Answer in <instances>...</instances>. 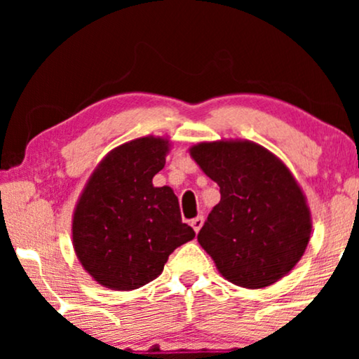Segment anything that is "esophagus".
Segmentation results:
<instances>
[{
  "mask_svg": "<svg viewBox=\"0 0 359 359\" xmlns=\"http://www.w3.org/2000/svg\"><path fill=\"white\" fill-rule=\"evenodd\" d=\"M203 224H204V217H203V216L194 217V219L191 221V226H192L194 231H196V233H199V229L203 228Z\"/></svg>",
  "mask_w": 359,
  "mask_h": 359,
  "instance_id": "obj_1",
  "label": "esophagus"
}]
</instances>
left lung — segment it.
<instances>
[{"label":"left lung","instance_id":"obj_1","mask_svg":"<svg viewBox=\"0 0 359 359\" xmlns=\"http://www.w3.org/2000/svg\"><path fill=\"white\" fill-rule=\"evenodd\" d=\"M191 156L219 185L197 241L226 280L245 288L278 282L302 258L312 219L302 189L277 155L248 140L201 142Z\"/></svg>","mask_w":359,"mask_h":359}]
</instances>
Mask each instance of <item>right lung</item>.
Wrapping results in <instances>:
<instances>
[{
    "label": "right lung",
    "mask_w": 359,
    "mask_h": 359,
    "mask_svg": "<svg viewBox=\"0 0 359 359\" xmlns=\"http://www.w3.org/2000/svg\"><path fill=\"white\" fill-rule=\"evenodd\" d=\"M170 142L142 137L111 150L89 177L72 216L84 270L111 290H135L163 271L168 255L196 233L168 185L155 187Z\"/></svg>",
    "instance_id": "right-lung-1"
}]
</instances>
